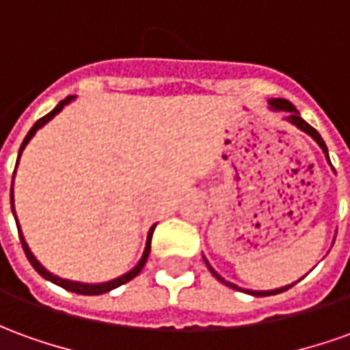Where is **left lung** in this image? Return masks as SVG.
<instances>
[{"instance_id":"8db88e82","label":"left lung","mask_w":350,"mask_h":350,"mask_svg":"<svg viewBox=\"0 0 350 350\" xmlns=\"http://www.w3.org/2000/svg\"><path fill=\"white\" fill-rule=\"evenodd\" d=\"M269 104H271V107H273V109H277V111H286V113H288V117H286V121H290V123L295 124L297 129H301L303 133H307V134H309V136H311V138H314V140H317V144H319L320 148H322V151L326 153V159H328V161H329L328 148H326V144H324V140H322V136H320V134L317 133V131H314V129H312L311 124L307 123V121H303L301 117H299V111H297V109H295V107H294V104H290L288 100H282V98L271 100ZM204 261H206V260H204ZM206 265H208L210 273H212V275H214V277H216L217 280H219V282H224V284L229 286V288H234V290H241L239 286L231 284V282H227V280H224V278L219 277L216 271L210 267L208 261H206ZM294 284H295V282H294ZM294 284H288V286H284V288H277V290H267V292H252V290H246V294L258 295V297H260V295H275V294H280V292H286V290H290V288H292V286H294Z\"/></svg>"}]
</instances>
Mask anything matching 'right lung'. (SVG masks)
I'll return each instance as SVG.
<instances>
[{
  "label": "right lung",
  "instance_id": "1",
  "mask_svg": "<svg viewBox=\"0 0 350 350\" xmlns=\"http://www.w3.org/2000/svg\"><path fill=\"white\" fill-rule=\"evenodd\" d=\"M73 100V96H68V98H64L58 106L51 111V113H47L45 117H41L39 121H36V124L30 129V133L26 134V138H24V142H22L21 146V151H18V159H21V153L22 150L26 148V144L33 138V134L38 133L39 129L43 126L45 123H49L53 117L58 113V111H62V107L66 106V104H70ZM18 159H16V165H18ZM14 170H16V167H14ZM11 208H13V214H14V206H13V185H11ZM14 219H16V216H14ZM16 227H18V224H16ZM153 229H155V226L151 227L150 233H148V244H146V250H144V256H142V260L138 261V265L133 269V271H129L126 275H123V277L119 278H113V280H109V282H102V284H83V282H72V280H66V278H60V277H55V275H51L47 269L43 267L41 263H39L36 258H33V254L30 252V248H28V244H26V241H24V237H22L21 233V227H18V234H21V243H22V248H24V254H26V258H28V261L31 263V267L38 271L39 275L43 278H47V280H51V282H55L56 286H62L64 290H70V292H75V294H81V295H100V294H106V292H109V290H113V288H117V286L121 284H126L129 280H133L138 273H140L142 269H144V265H146V261H148V256H150V250H151V237H153Z\"/></svg>",
  "mask_w": 350,
  "mask_h": 350
}]
</instances>
